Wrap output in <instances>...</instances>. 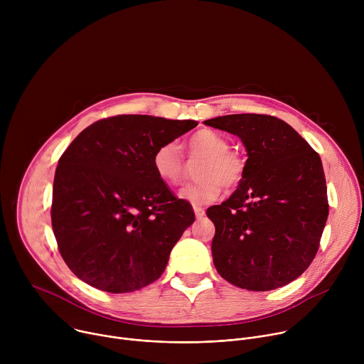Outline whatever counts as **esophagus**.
Instances as JSON below:
<instances>
[{"label":"esophagus","mask_w":364,"mask_h":364,"mask_svg":"<svg viewBox=\"0 0 364 364\" xmlns=\"http://www.w3.org/2000/svg\"><path fill=\"white\" fill-rule=\"evenodd\" d=\"M194 215H196V218H197V219H201V218L205 215V212H204L203 207L194 205Z\"/></svg>","instance_id":"1"}]
</instances>
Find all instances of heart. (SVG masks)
I'll use <instances>...</instances> for the list:
<instances>
[{"label": "heart", "mask_w": 364, "mask_h": 364, "mask_svg": "<svg viewBox=\"0 0 364 364\" xmlns=\"http://www.w3.org/2000/svg\"><path fill=\"white\" fill-rule=\"evenodd\" d=\"M229 146L228 138L212 129L197 131L187 139L188 157L201 161L196 168L198 180L181 188L180 198L193 205H204L220 196L222 186L233 188L242 181L246 163L237 151ZM152 168L164 184L177 186L184 177L186 166L177 146L167 142L154 151Z\"/></svg>", "instance_id": "1"}]
</instances>
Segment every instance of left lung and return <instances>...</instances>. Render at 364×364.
Instances as JSON below:
<instances>
[{"label": "left lung", "instance_id": "1", "mask_svg": "<svg viewBox=\"0 0 364 364\" xmlns=\"http://www.w3.org/2000/svg\"><path fill=\"white\" fill-rule=\"evenodd\" d=\"M204 124L239 136L247 152L239 187L207 209L216 228L212 255L218 272L249 291L292 282L316 257L328 218L320 155L271 115H225Z\"/></svg>", "mask_w": 364, "mask_h": 364}]
</instances>
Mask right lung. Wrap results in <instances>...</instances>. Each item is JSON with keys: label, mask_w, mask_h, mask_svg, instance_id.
<instances>
[{"label": "right lung", "mask_w": 364, "mask_h": 364, "mask_svg": "<svg viewBox=\"0 0 364 364\" xmlns=\"http://www.w3.org/2000/svg\"><path fill=\"white\" fill-rule=\"evenodd\" d=\"M197 127L149 115H118L83 129L59 160L51 226L63 261L83 282L112 294L157 281L194 222L152 168V154Z\"/></svg>", "instance_id": "right-lung-1"}]
</instances>
